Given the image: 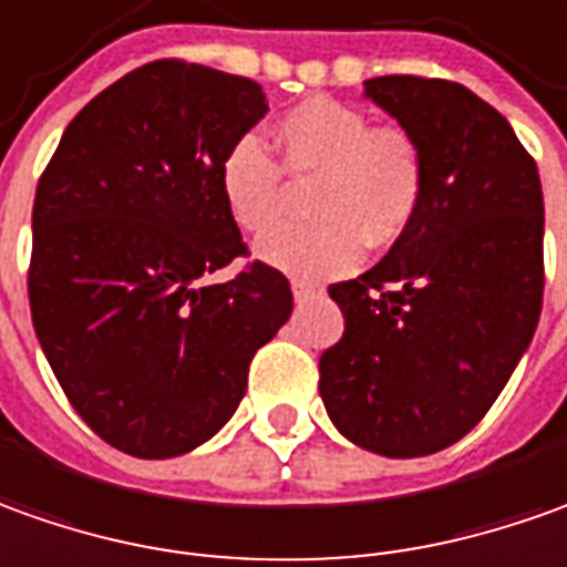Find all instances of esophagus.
<instances>
[{
  "label": "esophagus",
  "instance_id": "esophagus-1",
  "mask_svg": "<svg viewBox=\"0 0 567 567\" xmlns=\"http://www.w3.org/2000/svg\"><path fill=\"white\" fill-rule=\"evenodd\" d=\"M313 285L310 282H298V279H295V282H291V295H295V300H307V298H313Z\"/></svg>",
  "mask_w": 567,
  "mask_h": 567
}]
</instances>
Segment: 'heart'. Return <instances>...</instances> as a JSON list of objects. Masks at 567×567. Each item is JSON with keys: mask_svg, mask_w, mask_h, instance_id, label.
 <instances>
[{"mask_svg": "<svg viewBox=\"0 0 567 567\" xmlns=\"http://www.w3.org/2000/svg\"><path fill=\"white\" fill-rule=\"evenodd\" d=\"M272 136L286 175L315 179L308 213L317 219L264 235L257 241L264 264L307 279L332 276L353 267L363 245L391 248L413 226L425 195V157L406 130L372 126L363 111L334 99H307ZM281 172L251 136L223 154L219 195L245 233H268L281 218Z\"/></svg>", "mask_w": 567, "mask_h": 567, "instance_id": "heart-1", "label": "heart"}]
</instances>
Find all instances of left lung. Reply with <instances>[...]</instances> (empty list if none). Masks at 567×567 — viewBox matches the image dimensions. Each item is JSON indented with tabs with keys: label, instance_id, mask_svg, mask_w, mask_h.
I'll return each instance as SVG.
<instances>
[{
	"label": "left lung",
	"instance_id": "8db88e82",
	"mask_svg": "<svg viewBox=\"0 0 567 567\" xmlns=\"http://www.w3.org/2000/svg\"><path fill=\"white\" fill-rule=\"evenodd\" d=\"M363 95L419 142L425 195L375 267L329 285L344 334L319 394L348 441L413 460L475 429L534 338L543 188L509 121L460 83L372 76Z\"/></svg>",
	"mask_w": 567,
	"mask_h": 567
}]
</instances>
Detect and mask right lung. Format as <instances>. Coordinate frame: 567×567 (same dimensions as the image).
<instances>
[{
    "label": "right lung",
    "mask_w": 567,
    "mask_h": 567,
    "mask_svg": "<svg viewBox=\"0 0 567 567\" xmlns=\"http://www.w3.org/2000/svg\"><path fill=\"white\" fill-rule=\"evenodd\" d=\"M235 73L154 61L64 130L33 202L30 313L80 419L138 460L202 446L238 410L254 353L291 316L219 195L223 154L267 114Z\"/></svg>",
    "instance_id": "1"
}]
</instances>
